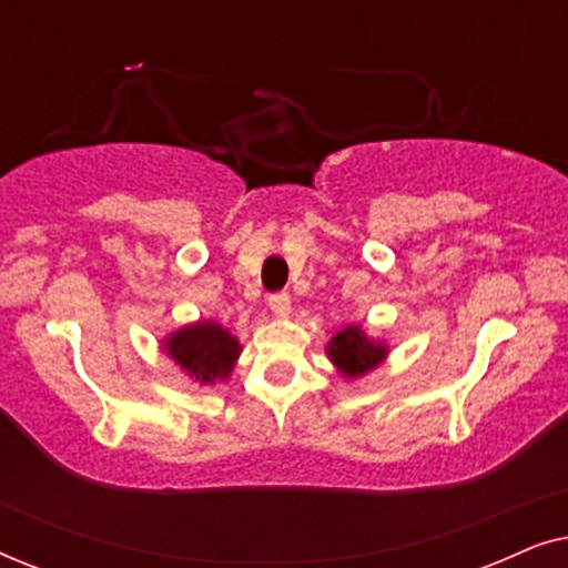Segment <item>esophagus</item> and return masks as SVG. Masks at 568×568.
I'll return each instance as SVG.
<instances>
[{
    "instance_id": "1",
    "label": "esophagus",
    "mask_w": 568,
    "mask_h": 568,
    "mask_svg": "<svg viewBox=\"0 0 568 568\" xmlns=\"http://www.w3.org/2000/svg\"><path fill=\"white\" fill-rule=\"evenodd\" d=\"M268 307L276 317H286L292 313V297L290 292H276L268 297Z\"/></svg>"
}]
</instances>
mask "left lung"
Listing matches in <instances>:
<instances>
[{"mask_svg": "<svg viewBox=\"0 0 568 568\" xmlns=\"http://www.w3.org/2000/svg\"><path fill=\"white\" fill-rule=\"evenodd\" d=\"M325 352H328V359L336 364L338 372H344L346 377H362L385 359L387 346L379 344L375 338H369L359 325H346L344 331H338L336 336L331 338Z\"/></svg>", "mask_w": 568, "mask_h": 568, "instance_id": "1", "label": "left lung"}]
</instances>
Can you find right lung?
<instances>
[{
  "instance_id": "add662e5",
  "label": "right lung",
  "mask_w": 568,
  "mask_h": 568,
  "mask_svg": "<svg viewBox=\"0 0 568 568\" xmlns=\"http://www.w3.org/2000/svg\"><path fill=\"white\" fill-rule=\"evenodd\" d=\"M240 341L214 321L183 325L165 338V352L196 383L227 379L240 356Z\"/></svg>"
}]
</instances>
